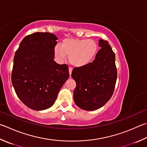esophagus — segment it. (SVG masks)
<instances>
[{
  "label": "esophagus",
  "mask_w": 147,
  "mask_h": 147,
  "mask_svg": "<svg viewBox=\"0 0 147 147\" xmlns=\"http://www.w3.org/2000/svg\"><path fill=\"white\" fill-rule=\"evenodd\" d=\"M72 71H73V68H72V67H69V74H70V76L71 75Z\"/></svg>",
  "instance_id": "34e87169"
}]
</instances>
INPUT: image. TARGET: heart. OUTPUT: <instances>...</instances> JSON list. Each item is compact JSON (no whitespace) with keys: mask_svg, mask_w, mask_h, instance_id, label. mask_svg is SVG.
Wrapping results in <instances>:
<instances>
[{"mask_svg":"<svg viewBox=\"0 0 147 147\" xmlns=\"http://www.w3.org/2000/svg\"><path fill=\"white\" fill-rule=\"evenodd\" d=\"M98 50L96 42L90 39L67 38L63 40L60 47L55 48V54L60 60L69 56L72 65L82 67L89 64L94 58Z\"/></svg>","mask_w":147,"mask_h":147,"instance_id":"1","label":"heart"}]
</instances>
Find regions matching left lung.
<instances>
[{"mask_svg": "<svg viewBox=\"0 0 147 147\" xmlns=\"http://www.w3.org/2000/svg\"><path fill=\"white\" fill-rule=\"evenodd\" d=\"M98 51L92 62L75 67L72 78L76 83L73 98L76 105L85 111L103 107L113 94L117 80L115 54L107 41L99 40Z\"/></svg>", "mask_w": 147, "mask_h": 147, "instance_id": "8db88e82", "label": "left lung"}]
</instances>
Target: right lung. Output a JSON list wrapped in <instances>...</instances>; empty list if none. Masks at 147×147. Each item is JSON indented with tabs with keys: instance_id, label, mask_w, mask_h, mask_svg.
Segmentation results:
<instances>
[{
	"instance_id": "obj_1",
	"label": "right lung",
	"mask_w": 147,
	"mask_h": 147,
	"mask_svg": "<svg viewBox=\"0 0 147 147\" xmlns=\"http://www.w3.org/2000/svg\"><path fill=\"white\" fill-rule=\"evenodd\" d=\"M57 40L53 33L36 32L26 36L15 52L13 86L22 102L33 110L53 106L69 78L67 65L54 61Z\"/></svg>"
}]
</instances>
